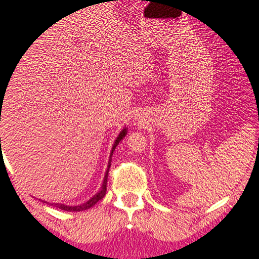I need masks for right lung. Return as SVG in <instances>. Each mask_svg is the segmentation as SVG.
<instances>
[{
	"label": "right lung",
	"mask_w": 259,
	"mask_h": 259,
	"mask_svg": "<svg viewBox=\"0 0 259 259\" xmlns=\"http://www.w3.org/2000/svg\"><path fill=\"white\" fill-rule=\"evenodd\" d=\"M6 92V91H5ZM4 95H2V91H1V94H0V102H4ZM126 133H127V130H126V127H124V129L121 130V132H120V134L117 135V138L116 139H115V143H114V145H112V149H111V153H110V159H109V164H107V170H106V173H105V177H104V182H102V186H101V188H100V191L99 192L96 193V195H94V196L91 197V199L89 200V201H86L84 202V204H81V205H77V206H69V205H64V204H52V206H54V207H58V209H60V210H64V211H83V210H87V209H90V207H92V206H95V205L97 204V202L100 201V200L102 199V197L105 196V193H106V185H107V176H109V168H110V165H111V159H112V153H114V150H115V148L117 147V144H119L120 142H121L122 139H124L125 138V135H126ZM1 140V139H0ZM44 202H47V201H44Z\"/></svg>",
	"instance_id": "1"
}]
</instances>
